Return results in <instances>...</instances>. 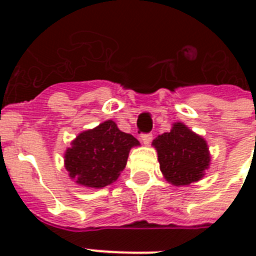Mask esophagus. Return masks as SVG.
Wrapping results in <instances>:
<instances>
[{
	"label": "esophagus",
	"instance_id": "esophagus-1",
	"mask_svg": "<svg viewBox=\"0 0 256 256\" xmlns=\"http://www.w3.org/2000/svg\"><path fill=\"white\" fill-rule=\"evenodd\" d=\"M140 138H142V142H144V144H148L152 140V132H144V134L140 136Z\"/></svg>",
	"mask_w": 256,
	"mask_h": 256
}]
</instances>
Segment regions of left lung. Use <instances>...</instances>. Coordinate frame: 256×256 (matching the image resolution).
Wrapping results in <instances>:
<instances>
[{"label":"left lung","instance_id":"1","mask_svg":"<svg viewBox=\"0 0 256 256\" xmlns=\"http://www.w3.org/2000/svg\"><path fill=\"white\" fill-rule=\"evenodd\" d=\"M152 144L158 152L160 170L176 186L199 180L210 164L206 140L183 124H175L170 132L156 136Z\"/></svg>","mask_w":256,"mask_h":256}]
</instances>
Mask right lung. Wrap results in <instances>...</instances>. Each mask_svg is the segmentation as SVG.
<instances>
[{
	"label": "right lung",
	"instance_id": "right-lung-1",
	"mask_svg": "<svg viewBox=\"0 0 256 256\" xmlns=\"http://www.w3.org/2000/svg\"><path fill=\"white\" fill-rule=\"evenodd\" d=\"M65 154V166L76 182L88 187H104L116 180L128 162V152L140 142L120 132L116 122L81 132Z\"/></svg>",
	"mask_w": 256,
	"mask_h": 256
}]
</instances>
